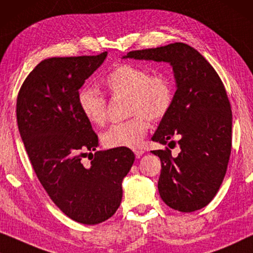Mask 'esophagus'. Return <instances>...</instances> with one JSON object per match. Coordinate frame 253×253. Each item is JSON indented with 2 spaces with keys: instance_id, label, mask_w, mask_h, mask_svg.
I'll list each match as a JSON object with an SVG mask.
<instances>
[{
  "instance_id": "esophagus-1",
  "label": "esophagus",
  "mask_w": 253,
  "mask_h": 253,
  "mask_svg": "<svg viewBox=\"0 0 253 253\" xmlns=\"http://www.w3.org/2000/svg\"><path fill=\"white\" fill-rule=\"evenodd\" d=\"M134 154H135V157H136V158H141L142 155L144 154V151L142 150V149H137V150H134Z\"/></svg>"
}]
</instances>
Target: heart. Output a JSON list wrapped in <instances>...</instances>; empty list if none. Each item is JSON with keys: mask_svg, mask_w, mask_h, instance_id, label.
Here are the masks:
<instances>
[{"mask_svg": "<svg viewBox=\"0 0 253 253\" xmlns=\"http://www.w3.org/2000/svg\"><path fill=\"white\" fill-rule=\"evenodd\" d=\"M105 90L113 98L126 97L128 116L124 123L116 124L102 135L104 147L137 148L148 129L147 118L162 119L173 103V84L163 73L150 74L149 70L135 64H119L102 79ZM78 105L84 118L92 126H103L106 122L105 98L89 88L78 94Z\"/></svg>", "mask_w": 253, "mask_h": 253, "instance_id": "obj_1", "label": "heart"}]
</instances>
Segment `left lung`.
I'll return each mask as SVG.
<instances>
[{
	"label": "left lung",
	"instance_id": "obj_1",
	"mask_svg": "<svg viewBox=\"0 0 253 253\" xmlns=\"http://www.w3.org/2000/svg\"><path fill=\"white\" fill-rule=\"evenodd\" d=\"M123 58L172 66L176 91L151 140L166 144L179 137L180 154L151 151L162 162L158 190L169 208L201 210L218 193L232 150V109L221 79L196 49L182 42L129 51Z\"/></svg>",
	"mask_w": 253,
	"mask_h": 253
}]
</instances>
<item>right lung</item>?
Wrapping results in <instances>:
<instances>
[{
	"mask_svg": "<svg viewBox=\"0 0 253 253\" xmlns=\"http://www.w3.org/2000/svg\"><path fill=\"white\" fill-rule=\"evenodd\" d=\"M106 56L108 51L42 60L17 97L20 137L39 181L60 211L84 225L115 214L135 159L128 148L96 150L97 135L78 105L79 89ZM84 155L92 156L87 166L81 161Z\"/></svg>",
	"mask_w": 253,
	"mask_h": 253,
	"instance_id": "right-lung-1",
	"label": "right lung"
}]
</instances>
